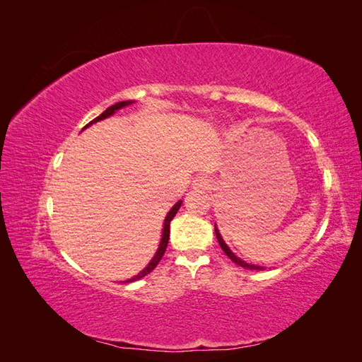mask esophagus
Returning <instances> with one entry per match:
<instances>
[{"label":"esophagus","mask_w":362,"mask_h":362,"mask_svg":"<svg viewBox=\"0 0 362 362\" xmlns=\"http://www.w3.org/2000/svg\"><path fill=\"white\" fill-rule=\"evenodd\" d=\"M210 187V178L205 177V175H199L193 180V189L199 190V189H208Z\"/></svg>","instance_id":"esophagus-1"}]
</instances>
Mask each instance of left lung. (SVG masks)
Returning a JSON list of instances; mask_svg holds the SVG:
<instances>
[{
  "label": "left lung",
  "mask_w": 362,
  "mask_h": 362,
  "mask_svg": "<svg viewBox=\"0 0 362 362\" xmlns=\"http://www.w3.org/2000/svg\"><path fill=\"white\" fill-rule=\"evenodd\" d=\"M214 231H216V237H217V242H218V245H221V247L223 249L225 254L229 257V259L234 261L237 266H240V267H245V269H249V270H264V267L255 266V264H250V262H246V261H243L242 258H238V257L234 254V252L228 247V245L225 243V240L222 238L221 233H218V229H217V226H216V225H214Z\"/></svg>",
  "instance_id": "obj_1"
}]
</instances>
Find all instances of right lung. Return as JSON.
Returning a JSON list of instances; mask_svg holds the SVG:
<instances>
[{"label":"right lung","instance_id":"add662e5","mask_svg":"<svg viewBox=\"0 0 362 362\" xmlns=\"http://www.w3.org/2000/svg\"><path fill=\"white\" fill-rule=\"evenodd\" d=\"M133 103H136V101H120V103H116L115 105H110L107 108V110L104 112V113H101L100 116L98 117H95L92 122H89L87 124L83 129H86L87 127H90L92 124H95V122H100V120H103V119H107V117H110L112 115H115L117 110H120V108H124V107H128V105H131ZM81 129V131H83ZM181 204H182V201H178L177 204H175L172 208H170V211L168 213V216L164 217V223H163V234H161V240H160V245H158V249H157V252L154 254V257H152V259L148 262V266L141 270L140 273H137V275L134 276V278H131V279H128V281H124V282H134V281H137V279H140V278H144V276H146L148 273H151L152 270H154L156 267H157V264L160 262V259L163 258V255H164V252H166V247H168V243H169V234H170V222H172V218L175 217V214L178 213V210H180V206H181Z\"/></svg>","mask_w":362,"mask_h":362}]
</instances>
